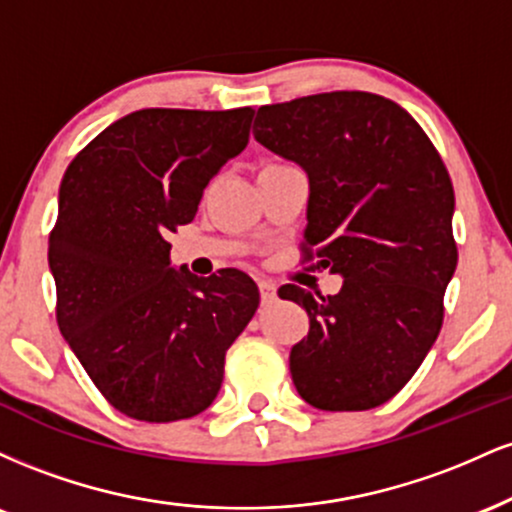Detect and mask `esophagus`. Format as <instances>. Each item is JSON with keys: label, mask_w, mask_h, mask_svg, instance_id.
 I'll return each instance as SVG.
<instances>
[{"label": "esophagus", "mask_w": 512, "mask_h": 512, "mask_svg": "<svg viewBox=\"0 0 512 512\" xmlns=\"http://www.w3.org/2000/svg\"><path fill=\"white\" fill-rule=\"evenodd\" d=\"M260 296H262V303H272L276 298V284L274 281H267V279H260Z\"/></svg>", "instance_id": "obj_1"}]
</instances>
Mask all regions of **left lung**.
<instances>
[{
    "mask_svg": "<svg viewBox=\"0 0 512 512\" xmlns=\"http://www.w3.org/2000/svg\"><path fill=\"white\" fill-rule=\"evenodd\" d=\"M252 134L305 170L303 250L344 276L334 296L279 289L310 320L289 356L293 385L315 409L380 407L409 383L443 325L457 267L443 158L407 110L366 91L262 105Z\"/></svg>",
    "mask_w": 512,
    "mask_h": 512,
    "instance_id": "1",
    "label": "left lung"
}]
</instances>
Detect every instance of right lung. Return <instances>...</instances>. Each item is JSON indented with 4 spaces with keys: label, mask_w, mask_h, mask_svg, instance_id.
Instances as JSON below:
<instances>
[{
    "label": "right lung",
    "mask_w": 512,
    "mask_h": 512,
    "mask_svg": "<svg viewBox=\"0 0 512 512\" xmlns=\"http://www.w3.org/2000/svg\"><path fill=\"white\" fill-rule=\"evenodd\" d=\"M255 110L146 108L105 127L60 185L48 262L57 325L129 419L202 414L228 346L260 305L238 269L195 276L170 264V233L195 219L204 187L248 146Z\"/></svg>",
    "instance_id": "1"
}]
</instances>
